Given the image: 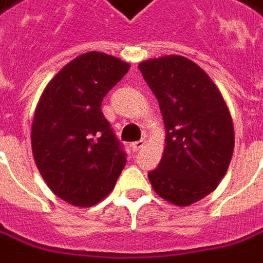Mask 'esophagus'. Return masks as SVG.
<instances>
[{
	"label": "esophagus",
	"instance_id": "34e87169",
	"mask_svg": "<svg viewBox=\"0 0 263 263\" xmlns=\"http://www.w3.org/2000/svg\"><path fill=\"white\" fill-rule=\"evenodd\" d=\"M144 145H145V139H139V141H135V142H132L131 144L134 151H138V149H141Z\"/></svg>",
	"mask_w": 263,
	"mask_h": 263
}]
</instances>
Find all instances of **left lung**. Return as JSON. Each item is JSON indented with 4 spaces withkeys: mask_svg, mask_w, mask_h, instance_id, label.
Returning a JSON list of instances; mask_svg holds the SVG:
<instances>
[{
    "mask_svg": "<svg viewBox=\"0 0 263 263\" xmlns=\"http://www.w3.org/2000/svg\"><path fill=\"white\" fill-rule=\"evenodd\" d=\"M165 125V146L148 178L176 206H190L216 190L229 168L235 128L219 87L199 64L162 56L138 64Z\"/></svg>",
    "mask_w": 263,
    "mask_h": 263,
    "instance_id": "left-lung-1",
    "label": "left lung"
}]
</instances>
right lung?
Segmentation results:
<instances>
[{
	"instance_id": "1",
	"label": "right lung",
	"mask_w": 263,
	"mask_h": 263,
	"mask_svg": "<svg viewBox=\"0 0 263 263\" xmlns=\"http://www.w3.org/2000/svg\"><path fill=\"white\" fill-rule=\"evenodd\" d=\"M129 67L89 51L66 64L40 96L31 125L34 161L50 190L69 204L99 203L126 164L101 105Z\"/></svg>"
}]
</instances>
